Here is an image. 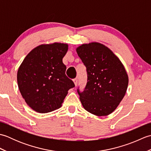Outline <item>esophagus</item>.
Wrapping results in <instances>:
<instances>
[{"instance_id":"esophagus-1","label":"esophagus","mask_w":151,"mask_h":151,"mask_svg":"<svg viewBox=\"0 0 151 151\" xmlns=\"http://www.w3.org/2000/svg\"><path fill=\"white\" fill-rule=\"evenodd\" d=\"M73 82H74V84H75V86H77V84H78V80H77V79H76V78L73 79Z\"/></svg>"}]
</instances>
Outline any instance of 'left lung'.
Masks as SVG:
<instances>
[{
	"mask_svg": "<svg viewBox=\"0 0 151 151\" xmlns=\"http://www.w3.org/2000/svg\"><path fill=\"white\" fill-rule=\"evenodd\" d=\"M76 50L88 74L84 91L77 90L83 107L97 116L111 114L123 100L129 84L123 64L108 47L100 43L82 44Z\"/></svg>",
	"mask_w": 151,
	"mask_h": 151,
	"instance_id": "left-lung-1",
	"label": "left lung"
}]
</instances>
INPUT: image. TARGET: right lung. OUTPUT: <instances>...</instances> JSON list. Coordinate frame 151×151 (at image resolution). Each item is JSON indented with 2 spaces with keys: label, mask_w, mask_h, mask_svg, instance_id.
Masks as SVG:
<instances>
[{
  "label": "right lung",
  "mask_w": 151,
  "mask_h": 151,
  "mask_svg": "<svg viewBox=\"0 0 151 151\" xmlns=\"http://www.w3.org/2000/svg\"><path fill=\"white\" fill-rule=\"evenodd\" d=\"M68 44H43L27 54L17 75L19 91L26 103L38 113L45 114L60 108L68 93L75 87L65 75L63 58Z\"/></svg>",
  "instance_id": "add662e5"
}]
</instances>
